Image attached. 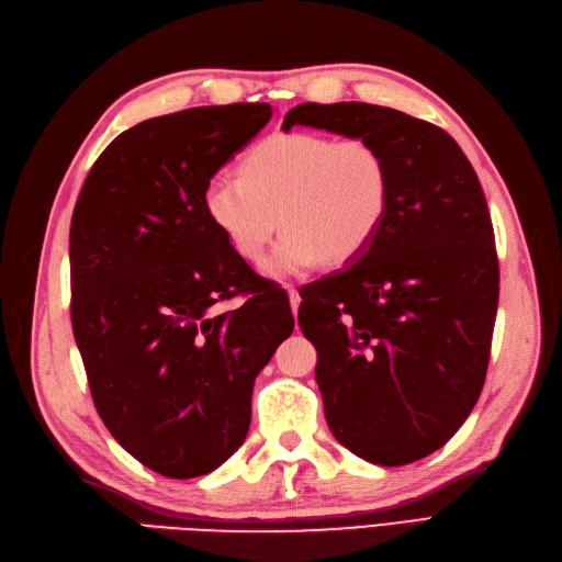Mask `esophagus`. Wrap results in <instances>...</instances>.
<instances>
[{
	"label": "esophagus",
	"instance_id": "34e87169",
	"mask_svg": "<svg viewBox=\"0 0 562 562\" xmlns=\"http://www.w3.org/2000/svg\"><path fill=\"white\" fill-rule=\"evenodd\" d=\"M288 297H291V310H293V314L297 316V310H300V293H297V288H288Z\"/></svg>",
	"mask_w": 562,
	"mask_h": 562
}]
</instances>
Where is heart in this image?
<instances>
[{"mask_svg": "<svg viewBox=\"0 0 562 562\" xmlns=\"http://www.w3.org/2000/svg\"><path fill=\"white\" fill-rule=\"evenodd\" d=\"M241 173L211 176L201 192L203 211L248 262L260 258L279 223L281 239L262 262L271 277H293L321 260L349 265L372 244L389 213V164L366 138L271 133L248 151Z\"/></svg>", "mask_w": 562, "mask_h": 562, "instance_id": "heart-1", "label": "heart"}]
</instances>
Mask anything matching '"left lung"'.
Listing matches in <instances>:
<instances>
[{
  "label": "left lung",
  "instance_id": "1",
  "mask_svg": "<svg viewBox=\"0 0 562 562\" xmlns=\"http://www.w3.org/2000/svg\"><path fill=\"white\" fill-rule=\"evenodd\" d=\"M382 149L391 201L372 244L302 288L300 328L333 436L366 462L403 467L443 448L485 382L499 302L483 187L450 135L368 103H302L283 119Z\"/></svg>",
  "mask_w": 562,
  "mask_h": 562
}]
</instances>
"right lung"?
<instances>
[{
	"label": "right lung",
	"instance_id": "add662e5",
	"mask_svg": "<svg viewBox=\"0 0 562 562\" xmlns=\"http://www.w3.org/2000/svg\"><path fill=\"white\" fill-rule=\"evenodd\" d=\"M271 119L267 103L147 119L105 147L70 225L72 330L100 419L168 479L241 448L258 372L293 333L288 295L232 250L203 184ZM236 292L249 300L223 313Z\"/></svg>",
	"mask_w": 562,
	"mask_h": 562
}]
</instances>
